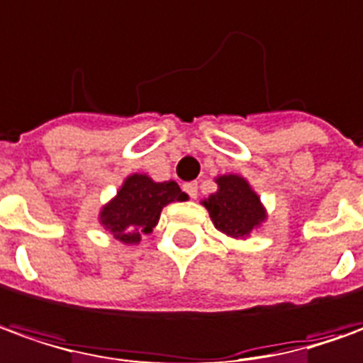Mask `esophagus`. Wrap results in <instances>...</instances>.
I'll list each match as a JSON object with an SVG mask.
<instances>
[{
	"instance_id": "esophagus-1",
	"label": "esophagus",
	"mask_w": 363,
	"mask_h": 363,
	"mask_svg": "<svg viewBox=\"0 0 363 363\" xmlns=\"http://www.w3.org/2000/svg\"><path fill=\"white\" fill-rule=\"evenodd\" d=\"M184 191H186L187 196L191 197V199H196V197H197V184H196V182L184 184Z\"/></svg>"
}]
</instances>
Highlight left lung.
I'll return each instance as SVG.
<instances>
[{"label":"left lung","instance_id":"8db88e82","mask_svg":"<svg viewBox=\"0 0 363 363\" xmlns=\"http://www.w3.org/2000/svg\"><path fill=\"white\" fill-rule=\"evenodd\" d=\"M217 191L201 203L209 211L215 229L231 239H245L267 219L261 197L243 176L225 174L215 177Z\"/></svg>","mask_w":363,"mask_h":363}]
</instances>
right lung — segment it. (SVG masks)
<instances>
[{
  "mask_svg": "<svg viewBox=\"0 0 363 363\" xmlns=\"http://www.w3.org/2000/svg\"><path fill=\"white\" fill-rule=\"evenodd\" d=\"M186 199V194L172 179L154 182L146 174H132L124 179L116 196L102 206L99 221L120 243L138 245L142 235L154 231L167 203Z\"/></svg>",
  "mask_w": 363,
  "mask_h": 363,
  "instance_id": "add662e5",
  "label": "right lung"
}]
</instances>
